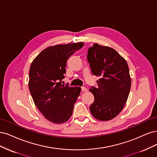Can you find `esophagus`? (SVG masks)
I'll use <instances>...</instances> for the list:
<instances>
[{
	"label": "esophagus",
	"instance_id": "obj_1",
	"mask_svg": "<svg viewBox=\"0 0 157 157\" xmlns=\"http://www.w3.org/2000/svg\"><path fill=\"white\" fill-rule=\"evenodd\" d=\"M87 89H86L85 87H82V92H86V91H87Z\"/></svg>",
	"mask_w": 157,
	"mask_h": 157
}]
</instances>
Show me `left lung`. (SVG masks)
Here are the masks:
<instances>
[{
    "label": "left lung",
    "instance_id": "8db88e82",
    "mask_svg": "<svg viewBox=\"0 0 157 157\" xmlns=\"http://www.w3.org/2000/svg\"><path fill=\"white\" fill-rule=\"evenodd\" d=\"M87 60L92 74L100 77L98 87H91L94 100L90 113L100 121L113 119L123 109L131 87L125 59L112 48L94 44L88 49Z\"/></svg>",
    "mask_w": 157,
    "mask_h": 157
}]
</instances>
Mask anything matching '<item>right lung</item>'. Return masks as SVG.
I'll return each instance as SVG.
<instances>
[{
    "label": "right lung",
    "instance_id": "right-lung-1",
    "mask_svg": "<svg viewBox=\"0 0 157 157\" xmlns=\"http://www.w3.org/2000/svg\"><path fill=\"white\" fill-rule=\"evenodd\" d=\"M83 45L80 42L48 47L34 59L30 67V93L35 105L52 123H64L72 114L81 88L62 85L61 81L68 59Z\"/></svg>",
    "mask_w": 157,
    "mask_h": 157
}]
</instances>
